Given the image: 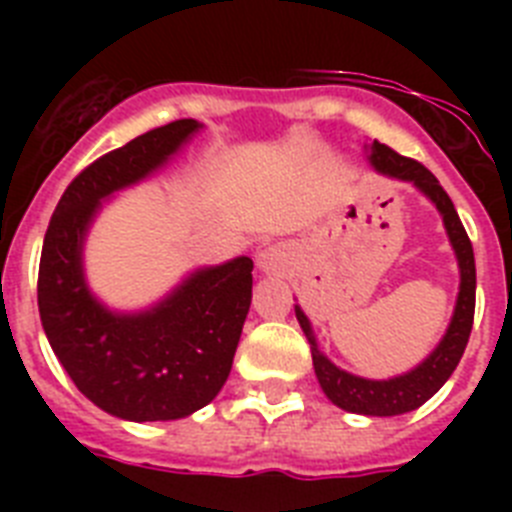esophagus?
<instances>
[{"instance_id": "34e87169", "label": "esophagus", "mask_w": 512, "mask_h": 512, "mask_svg": "<svg viewBox=\"0 0 512 512\" xmlns=\"http://www.w3.org/2000/svg\"><path fill=\"white\" fill-rule=\"evenodd\" d=\"M287 256L289 253L284 251L282 246H269L259 253L256 264H259L261 271H269V274H274V271H282L284 266H287Z\"/></svg>"}]
</instances>
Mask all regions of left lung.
I'll return each mask as SVG.
<instances>
[{
	"label": "left lung",
	"mask_w": 512,
	"mask_h": 512,
	"mask_svg": "<svg viewBox=\"0 0 512 512\" xmlns=\"http://www.w3.org/2000/svg\"><path fill=\"white\" fill-rule=\"evenodd\" d=\"M369 164L384 176H392V179H402V182H413L420 192L428 197V200L436 205V210L441 212L443 225H446V233H449L451 248L456 253V261H459V297H456L454 318H451L449 328H446V336L441 338L433 354L418 364L413 372L400 374V377L392 379H364L354 377V374L338 369L333 361H328V356L320 354L318 341L312 336V325L307 320L305 312L300 307H295V315L300 320V328L305 330L307 341H310L312 351V366H315V374H318V382L323 387V392L328 395V400L338 408L348 410V413L359 415H379V418H387V415H402L410 413V410L420 408L425 400H431L438 390H441L446 379L454 374L456 364H459L464 348H467L469 333H472L474 323V292H477V269H474V251L472 241H469L467 230L461 225L459 215L454 210V202L443 187L438 184L436 176L425 169L423 164L413 161L408 156H400L397 151H392L390 146H384L379 140L372 143V153H369Z\"/></svg>",
	"instance_id": "left-lung-1"
}]
</instances>
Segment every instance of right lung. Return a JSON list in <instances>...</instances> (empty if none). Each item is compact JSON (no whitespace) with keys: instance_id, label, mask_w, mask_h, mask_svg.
I'll list each match as a JSON object with an SVG mask.
<instances>
[{"instance_id":"right-lung-1","label":"right lung","mask_w":512,"mask_h":512,"mask_svg":"<svg viewBox=\"0 0 512 512\" xmlns=\"http://www.w3.org/2000/svg\"><path fill=\"white\" fill-rule=\"evenodd\" d=\"M174 120L104 153L76 176L45 230L38 307L53 354L84 397L122 420H176L223 390L251 307L248 256L189 274L143 312H112L89 292L81 248L104 197L146 179L192 138Z\"/></svg>"}]
</instances>
